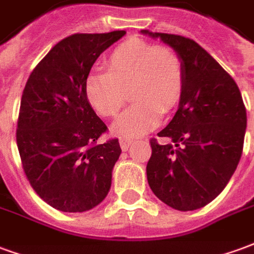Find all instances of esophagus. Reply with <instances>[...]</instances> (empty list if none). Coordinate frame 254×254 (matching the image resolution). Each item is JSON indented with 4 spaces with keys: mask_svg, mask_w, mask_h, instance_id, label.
Segmentation results:
<instances>
[{
    "mask_svg": "<svg viewBox=\"0 0 254 254\" xmlns=\"http://www.w3.org/2000/svg\"><path fill=\"white\" fill-rule=\"evenodd\" d=\"M133 141L130 138H120V145H121V149L122 151H127V148L130 147V144Z\"/></svg>",
    "mask_w": 254,
    "mask_h": 254,
    "instance_id": "obj_1",
    "label": "esophagus"
}]
</instances>
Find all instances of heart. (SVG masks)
<instances>
[{
	"instance_id": "heart-1",
	"label": "heart",
	"mask_w": 254,
	"mask_h": 254,
	"mask_svg": "<svg viewBox=\"0 0 254 254\" xmlns=\"http://www.w3.org/2000/svg\"><path fill=\"white\" fill-rule=\"evenodd\" d=\"M184 85V63L174 49L130 38L110 53L106 72L89 74L84 92L98 114L116 117L130 89V98L136 102L111 125V132L140 137L156 127L162 114L177 105Z\"/></svg>"
}]
</instances>
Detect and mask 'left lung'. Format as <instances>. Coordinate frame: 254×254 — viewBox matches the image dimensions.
Masks as SVG:
<instances>
[{
	"label": "left lung",
	"instance_id": "left-lung-1",
	"mask_svg": "<svg viewBox=\"0 0 254 254\" xmlns=\"http://www.w3.org/2000/svg\"><path fill=\"white\" fill-rule=\"evenodd\" d=\"M174 49L184 63L185 85L178 110L151 140L147 163L149 188L178 211H194L219 196L240 163L246 110L240 88L198 43L173 34L141 31Z\"/></svg>",
	"mask_w": 254,
	"mask_h": 254
}]
</instances>
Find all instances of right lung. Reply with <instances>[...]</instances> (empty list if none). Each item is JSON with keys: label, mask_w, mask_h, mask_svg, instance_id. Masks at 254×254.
<instances>
[{"label": "right lung", "mask_w": 254, "mask_h": 254, "mask_svg": "<svg viewBox=\"0 0 254 254\" xmlns=\"http://www.w3.org/2000/svg\"><path fill=\"white\" fill-rule=\"evenodd\" d=\"M125 34L67 36L36 65L23 91L16 133L23 169L43 201L63 212L89 211L110 190L121 147L117 138L96 143L107 127L84 84L98 57Z\"/></svg>", "instance_id": "add662e5"}]
</instances>
